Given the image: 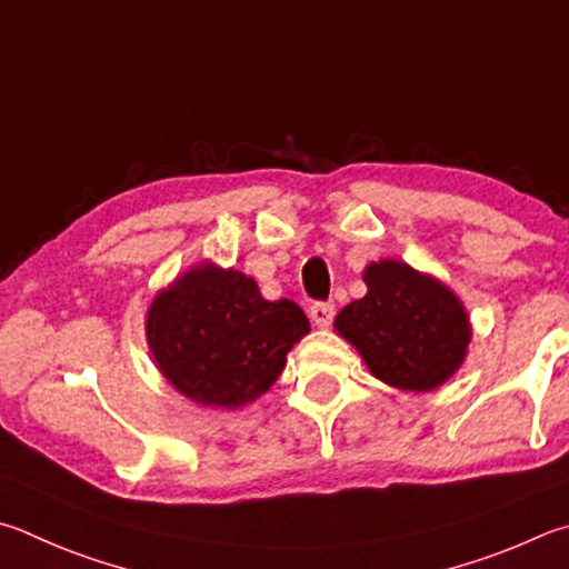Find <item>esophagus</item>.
<instances>
[{"mask_svg": "<svg viewBox=\"0 0 569 569\" xmlns=\"http://www.w3.org/2000/svg\"><path fill=\"white\" fill-rule=\"evenodd\" d=\"M333 316H336V306L330 301H316L311 306V318H313V323L320 328H328L330 323H333Z\"/></svg>", "mask_w": 569, "mask_h": 569, "instance_id": "obj_1", "label": "esophagus"}]
</instances>
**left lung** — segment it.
<instances>
[{
	"mask_svg": "<svg viewBox=\"0 0 569 569\" xmlns=\"http://www.w3.org/2000/svg\"><path fill=\"white\" fill-rule=\"evenodd\" d=\"M368 293L336 318L370 373L402 390H432L456 373L470 343L462 303L436 278L398 261L366 268Z\"/></svg>",
	"mask_w": 569,
	"mask_h": 569,
	"instance_id": "8db88e82",
	"label": "left lung"
}]
</instances>
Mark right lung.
Masks as SVG:
<instances>
[{
	"instance_id": "right-lung-1",
	"label": "right lung",
	"mask_w": 569,
	"mask_h": 569,
	"mask_svg": "<svg viewBox=\"0 0 569 569\" xmlns=\"http://www.w3.org/2000/svg\"><path fill=\"white\" fill-rule=\"evenodd\" d=\"M311 323L301 306L266 301L253 278L201 266L149 308L151 353L169 383L201 406L241 408L276 383Z\"/></svg>"
}]
</instances>
